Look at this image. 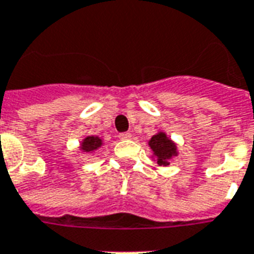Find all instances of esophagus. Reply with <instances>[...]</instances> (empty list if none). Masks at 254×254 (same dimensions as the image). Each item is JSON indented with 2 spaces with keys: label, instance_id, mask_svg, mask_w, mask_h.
I'll return each mask as SVG.
<instances>
[{
  "label": "esophagus",
  "instance_id": "esophagus-1",
  "mask_svg": "<svg viewBox=\"0 0 254 254\" xmlns=\"http://www.w3.org/2000/svg\"><path fill=\"white\" fill-rule=\"evenodd\" d=\"M119 138L120 140H130L131 138V134L130 133H127V131H124V133H120L119 134Z\"/></svg>",
  "mask_w": 254,
  "mask_h": 254
}]
</instances>
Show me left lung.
I'll use <instances>...</instances> for the list:
<instances>
[{"label":"left lung","instance_id":"8db88e82","mask_svg":"<svg viewBox=\"0 0 254 254\" xmlns=\"http://www.w3.org/2000/svg\"><path fill=\"white\" fill-rule=\"evenodd\" d=\"M149 146H150L154 156L157 158L158 165H169L170 158L173 157L174 154H177L176 145L162 131L153 135L152 140L149 141Z\"/></svg>","mask_w":254,"mask_h":254}]
</instances>
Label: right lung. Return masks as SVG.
Wrapping results in <instances>:
<instances>
[{"label":"right lung","instance_id":"right-lung-1","mask_svg":"<svg viewBox=\"0 0 254 254\" xmlns=\"http://www.w3.org/2000/svg\"><path fill=\"white\" fill-rule=\"evenodd\" d=\"M102 145V141L100 137H86L84 141H82V144H81V149L86 153L94 152L96 149H98Z\"/></svg>","mask_w":254,"mask_h":254}]
</instances>
